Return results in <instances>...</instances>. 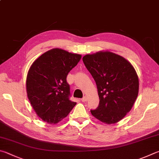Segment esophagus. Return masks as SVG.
I'll return each mask as SVG.
<instances>
[{
    "label": "esophagus",
    "instance_id": "1",
    "mask_svg": "<svg viewBox=\"0 0 159 159\" xmlns=\"http://www.w3.org/2000/svg\"><path fill=\"white\" fill-rule=\"evenodd\" d=\"M81 101H82L83 102H87V101H88V97H87V96H85V97H83L82 98Z\"/></svg>",
    "mask_w": 159,
    "mask_h": 159
}]
</instances>
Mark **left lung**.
<instances>
[{
	"mask_svg": "<svg viewBox=\"0 0 159 159\" xmlns=\"http://www.w3.org/2000/svg\"><path fill=\"white\" fill-rule=\"evenodd\" d=\"M93 77L99 97V106L91 110L94 117L103 123H117L134 106L138 94L136 71L125 57L110 51H99L83 57Z\"/></svg>",
	"mask_w": 159,
	"mask_h": 159,
	"instance_id": "1",
	"label": "left lung"
}]
</instances>
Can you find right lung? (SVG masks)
Masks as SVG:
<instances>
[{
	"mask_svg": "<svg viewBox=\"0 0 159 159\" xmlns=\"http://www.w3.org/2000/svg\"><path fill=\"white\" fill-rule=\"evenodd\" d=\"M81 55L53 48L32 64L26 78V91L32 107L41 119L51 125L64 119L76 104L70 100L67 76Z\"/></svg>",
	"mask_w": 159,
	"mask_h": 159,
	"instance_id": "obj_1",
	"label": "right lung"
}]
</instances>
